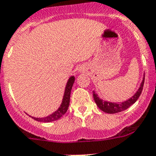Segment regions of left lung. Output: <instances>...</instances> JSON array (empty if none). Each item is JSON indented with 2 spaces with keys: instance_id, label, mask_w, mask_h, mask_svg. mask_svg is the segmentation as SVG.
I'll return each instance as SVG.
<instances>
[{
  "instance_id": "1",
  "label": "left lung",
  "mask_w": 156,
  "mask_h": 156,
  "mask_svg": "<svg viewBox=\"0 0 156 156\" xmlns=\"http://www.w3.org/2000/svg\"><path fill=\"white\" fill-rule=\"evenodd\" d=\"M144 78L142 81L140 88L136 91V93L131 98H129L126 101H124L122 102H107V101H103L98 97V94L95 93V91H93L94 99V102L97 104L98 108L103 112H106L107 114L119 113V112L123 111L127 108H129L131 105L134 104L137 101V99L140 98V94L142 93V90H143V88H144Z\"/></svg>"
}]
</instances>
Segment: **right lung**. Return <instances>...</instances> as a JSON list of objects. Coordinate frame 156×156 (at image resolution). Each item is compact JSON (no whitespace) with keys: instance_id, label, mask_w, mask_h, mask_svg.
Here are the masks:
<instances>
[{"instance_id":"obj_1","label":"right lung","mask_w":156,"mask_h":156,"mask_svg":"<svg viewBox=\"0 0 156 156\" xmlns=\"http://www.w3.org/2000/svg\"><path fill=\"white\" fill-rule=\"evenodd\" d=\"M74 76H71L70 78H69V80L67 82L66 86L65 92H64V96H63L62 98V104L59 107V108L55 112H54L51 115H49V116H46V117L44 118H35L32 117L34 120L36 121H38V122H53V121H56V120L59 119L61 117H62L63 115H65L66 112L68 110V107H69V99H70V93H71L72 87H73V84H74ZM31 117V116H30Z\"/></svg>"}]
</instances>
